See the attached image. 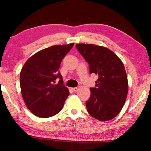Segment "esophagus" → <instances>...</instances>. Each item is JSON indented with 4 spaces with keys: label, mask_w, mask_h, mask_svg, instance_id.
<instances>
[{
    "label": "esophagus",
    "mask_w": 151,
    "mask_h": 151,
    "mask_svg": "<svg viewBox=\"0 0 151 151\" xmlns=\"http://www.w3.org/2000/svg\"><path fill=\"white\" fill-rule=\"evenodd\" d=\"M79 89V87H75V88H72V90L73 92H76Z\"/></svg>",
    "instance_id": "obj_1"
}]
</instances>
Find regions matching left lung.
<instances>
[{
	"mask_svg": "<svg viewBox=\"0 0 151 151\" xmlns=\"http://www.w3.org/2000/svg\"><path fill=\"white\" fill-rule=\"evenodd\" d=\"M89 64L90 73L99 76L96 88H91L86 102L87 111L99 121H110L118 115L126 101L129 84L122 60L109 48L93 44H76Z\"/></svg>",
	"mask_w": 151,
	"mask_h": 151,
	"instance_id": "8db88e82",
	"label": "left lung"
}]
</instances>
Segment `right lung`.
Instances as JSON below:
<instances>
[{
  "mask_svg": "<svg viewBox=\"0 0 151 151\" xmlns=\"http://www.w3.org/2000/svg\"><path fill=\"white\" fill-rule=\"evenodd\" d=\"M74 43L55 45L39 51L22 66L20 85L22 99L30 112L40 118L58 114L69 95L58 72L60 63L73 48ZM60 81L55 84V80Z\"/></svg>",
  "mask_w": 151,
  "mask_h": 151,
  "instance_id": "1",
  "label": "right lung"
}]
</instances>
